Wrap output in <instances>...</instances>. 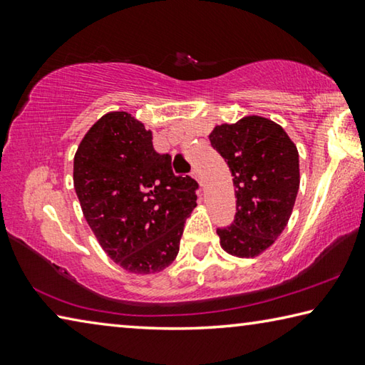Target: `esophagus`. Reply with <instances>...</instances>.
Masks as SVG:
<instances>
[{"mask_svg": "<svg viewBox=\"0 0 365 365\" xmlns=\"http://www.w3.org/2000/svg\"><path fill=\"white\" fill-rule=\"evenodd\" d=\"M191 177L195 178V180L197 182V185H200V187H202V185H205V183H202V178L200 175V172H197V169H195L193 172H191Z\"/></svg>", "mask_w": 365, "mask_h": 365, "instance_id": "1", "label": "esophagus"}]
</instances>
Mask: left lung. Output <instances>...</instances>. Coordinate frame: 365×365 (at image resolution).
<instances>
[{
  "instance_id": "left-lung-1",
  "label": "left lung",
  "mask_w": 365,
  "mask_h": 365,
  "mask_svg": "<svg viewBox=\"0 0 365 365\" xmlns=\"http://www.w3.org/2000/svg\"><path fill=\"white\" fill-rule=\"evenodd\" d=\"M214 150L233 175L237 215L219 228L220 246L237 257H256L269 250L289 220L299 188V154L282 125L262 115H245L215 125Z\"/></svg>"
}]
</instances>
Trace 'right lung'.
<instances>
[{
    "label": "right lung",
    "mask_w": 365,
    "mask_h": 365,
    "mask_svg": "<svg viewBox=\"0 0 365 365\" xmlns=\"http://www.w3.org/2000/svg\"><path fill=\"white\" fill-rule=\"evenodd\" d=\"M73 188L104 252L132 274L174 262L183 225L196 207L197 183L172 172L153 133L125 110L98 119L73 156Z\"/></svg>",
    "instance_id": "right-lung-1"
}]
</instances>
